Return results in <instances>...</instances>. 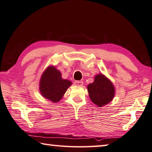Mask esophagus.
I'll return each instance as SVG.
<instances>
[{"label": "esophagus", "instance_id": "34e87169", "mask_svg": "<svg viewBox=\"0 0 152 152\" xmlns=\"http://www.w3.org/2000/svg\"><path fill=\"white\" fill-rule=\"evenodd\" d=\"M74 84L76 86H83V82L82 81H75L74 82Z\"/></svg>", "mask_w": 152, "mask_h": 152}]
</instances>
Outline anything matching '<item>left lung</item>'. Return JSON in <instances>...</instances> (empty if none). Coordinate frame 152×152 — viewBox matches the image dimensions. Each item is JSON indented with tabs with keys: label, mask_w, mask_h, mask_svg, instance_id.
<instances>
[{
	"label": "left lung",
	"mask_w": 152,
	"mask_h": 152,
	"mask_svg": "<svg viewBox=\"0 0 152 152\" xmlns=\"http://www.w3.org/2000/svg\"><path fill=\"white\" fill-rule=\"evenodd\" d=\"M87 89L90 100L98 107H103L112 101L115 93L114 84L103 74L96 75L94 81L88 85Z\"/></svg>",
	"instance_id": "obj_1"
}]
</instances>
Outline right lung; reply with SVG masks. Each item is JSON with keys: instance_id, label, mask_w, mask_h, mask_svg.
<instances>
[{"instance_id": "add662e5", "label": "right lung", "mask_w": 152, "mask_h": 152, "mask_svg": "<svg viewBox=\"0 0 152 152\" xmlns=\"http://www.w3.org/2000/svg\"><path fill=\"white\" fill-rule=\"evenodd\" d=\"M72 84L71 81L62 78L61 72L56 66L50 65L46 68L40 77V93L45 98L56 103L63 98Z\"/></svg>"}]
</instances>
